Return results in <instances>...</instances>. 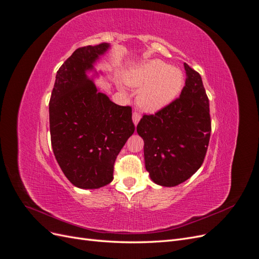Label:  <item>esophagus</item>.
Returning <instances> with one entry per match:
<instances>
[{"mask_svg":"<svg viewBox=\"0 0 259 259\" xmlns=\"http://www.w3.org/2000/svg\"><path fill=\"white\" fill-rule=\"evenodd\" d=\"M140 119H141V115H140V112H138V111H135L134 114H132V120H134V123L137 125L138 124V122L140 121Z\"/></svg>","mask_w":259,"mask_h":259,"instance_id":"obj_1","label":"esophagus"}]
</instances>
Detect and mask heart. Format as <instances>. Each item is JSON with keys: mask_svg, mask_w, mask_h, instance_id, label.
Returning <instances> with one entry per match:
<instances>
[{"mask_svg": "<svg viewBox=\"0 0 259 259\" xmlns=\"http://www.w3.org/2000/svg\"><path fill=\"white\" fill-rule=\"evenodd\" d=\"M125 82L134 88H142L139 92L138 103L141 108L154 111L170 104L180 94L183 72L161 60H149L130 69Z\"/></svg>", "mask_w": 259, "mask_h": 259, "instance_id": "heart-1", "label": "heart"}]
</instances>
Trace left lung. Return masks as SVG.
Segmentation results:
<instances>
[{"mask_svg":"<svg viewBox=\"0 0 259 259\" xmlns=\"http://www.w3.org/2000/svg\"><path fill=\"white\" fill-rule=\"evenodd\" d=\"M184 66L187 78L180 97L154 115H143L137 125L144 141L145 168L165 187L177 186L200 168L210 140L209 99L201 76L187 63Z\"/></svg>","mask_w":259,"mask_h":259,"instance_id":"1","label":"left lung"}]
</instances>
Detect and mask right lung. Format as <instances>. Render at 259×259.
I'll list each match as a JSON object with an SVG mask.
<instances>
[{
	"instance_id": "add662e5",
	"label": "right lung",
	"mask_w": 259,
	"mask_h": 259,
	"mask_svg": "<svg viewBox=\"0 0 259 259\" xmlns=\"http://www.w3.org/2000/svg\"><path fill=\"white\" fill-rule=\"evenodd\" d=\"M109 44L73 52L57 72L49 103L52 150L65 177L82 189H96L114 178L119 152L135 132L130 106H119L86 75Z\"/></svg>"
}]
</instances>
